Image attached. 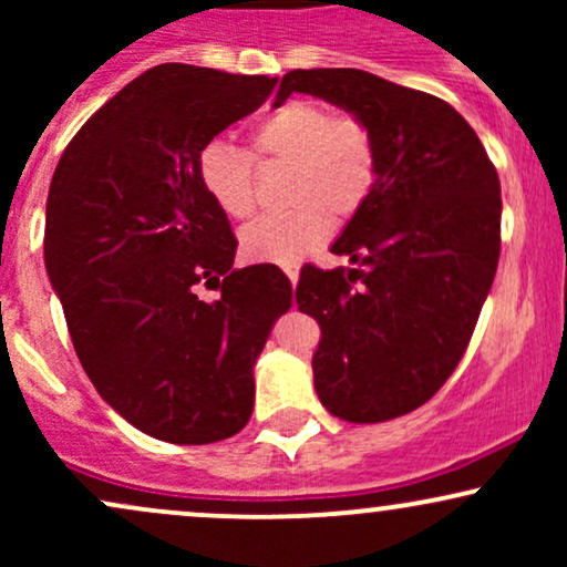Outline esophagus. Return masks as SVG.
Here are the masks:
<instances>
[{"mask_svg":"<svg viewBox=\"0 0 567 567\" xmlns=\"http://www.w3.org/2000/svg\"><path fill=\"white\" fill-rule=\"evenodd\" d=\"M282 271H285V275H288L290 282L296 285L298 282V275H301V264H298V261H285L282 264Z\"/></svg>","mask_w":567,"mask_h":567,"instance_id":"34e87169","label":"esophagus"}]
</instances>
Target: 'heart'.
Returning <instances> with one entry per match:
<instances>
[{
    "label": "heart",
    "mask_w": 567,
    "mask_h": 567,
    "mask_svg": "<svg viewBox=\"0 0 567 567\" xmlns=\"http://www.w3.org/2000/svg\"><path fill=\"white\" fill-rule=\"evenodd\" d=\"M250 154L210 141L197 157V178L224 216L256 213V165H288V210L258 218L239 237L250 261H296L328 239L330 229L360 216L381 184V146L362 116L336 114L328 103L292 97L247 133Z\"/></svg>",
    "instance_id": "obj_1"
}]
</instances>
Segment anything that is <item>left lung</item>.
I'll return each instance as SVG.
<instances>
[{
	"label": "left lung",
	"mask_w": 567,
	"mask_h": 567,
	"mask_svg": "<svg viewBox=\"0 0 567 567\" xmlns=\"http://www.w3.org/2000/svg\"><path fill=\"white\" fill-rule=\"evenodd\" d=\"M309 93L373 127L381 184L330 250L354 269L306 264L296 303L322 328L315 389L351 424L421 408L451 379L491 292L501 184L451 103L360 69H296L275 106Z\"/></svg>",
	"instance_id": "8db88e82"
}]
</instances>
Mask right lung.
Here are the masks:
<instances>
[{"label": "right lung", "mask_w": 567, "mask_h": 567, "mask_svg": "<svg viewBox=\"0 0 567 567\" xmlns=\"http://www.w3.org/2000/svg\"><path fill=\"white\" fill-rule=\"evenodd\" d=\"M275 84L148 69L84 122L50 184L44 266L84 373L122 419L175 445L250 421L252 365L292 303L275 264L234 269L237 237L197 178L202 146Z\"/></svg>", "instance_id": "1"}]
</instances>
